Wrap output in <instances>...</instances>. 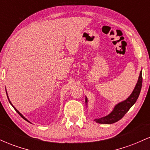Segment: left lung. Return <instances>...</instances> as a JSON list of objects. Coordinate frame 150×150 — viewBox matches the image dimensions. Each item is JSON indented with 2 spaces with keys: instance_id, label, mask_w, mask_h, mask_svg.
<instances>
[{
  "instance_id": "left-lung-1",
  "label": "left lung",
  "mask_w": 150,
  "mask_h": 150,
  "mask_svg": "<svg viewBox=\"0 0 150 150\" xmlns=\"http://www.w3.org/2000/svg\"><path fill=\"white\" fill-rule=\"evenodd\" d=\"M142 71H140V76H139L138 81H137L136 86L134 89L133 92L130 94L126 100L122 101L119 103L115 106L113 111L108 116L103 117V118H99V119H95L97 123H103V124H111V123H114L118 121L120 119H121L125 114L129 111L131 106L133 105L137 101V98H138L142 88ZM87 98L85 99V102L87 103Z\"/></svg>"
}]
</instances>
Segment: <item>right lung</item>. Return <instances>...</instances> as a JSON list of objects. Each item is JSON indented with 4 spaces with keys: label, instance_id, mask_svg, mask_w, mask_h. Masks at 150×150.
Instances as JSON below:
<instances>
[{
    "label": "right lung",
    "instance_id": "1",
    "mask_svg": "<svg viewBox=\"0 0 150 150\" xmlns=\"http://www.w3.org/2000/svg\"><path fill=\"white\" fill-rule=\"evenodd\" d=\"M8 100H9V98H8ZM9 102L10 103V104H11V105H12V106H13V104H11V102H10V100H9ZM13 108H15V111H17V112H18V114H19V115H20V116H21V117H22V118H24V119H25V120H27V121H28V120H27V119H26V118H25V117H24L23 116H22V115L21 114V113H20V112H19V111H18V110H17V109H16V108H15L14 107V106H13Z\"/></svg>",
    "mask_w": 150,
    "mask_h": 150
}]
</instances>
